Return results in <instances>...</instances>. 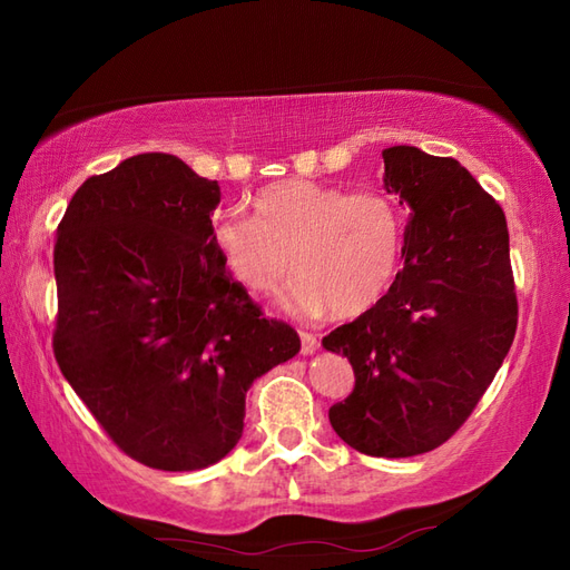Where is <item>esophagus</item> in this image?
Here are the masks:
<instances>
[{
	"mask_svg": "<svg viewBox=\"0 0 570 570\" xmlns=\"http://www.w3.org/2000/svg\"><path fill=\"white\" fill-rule=\"evenodd\" d=\"M298 335H301V353H304V355H313L321 347L318 335H313L308 331H301Z\"/></svg>",
	"mask_w": 570,
	"mask_h": 570,
	"instance_id": "1",
	"label": "esophagus"
}]
</instances>
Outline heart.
<instances>
[{
	"label": "heart",
	"mask_w": 570,
	"mask_h": 570,
	"mask_svg": "<svg viewBox=\"0 0 570 570\" xmlns=\"http://www.w3.org/2000/svg\"><path fill=\"white\" fill-rule=\"evenodd\" d=\"M252 217L217 215L210 245L249 294H274L292 269L288 306L321 316L357 318L390 292L402 266L404 220L382 190L286 178L252 196Z\"/></svg>",
	"instance_id": "b5f03b06"
}]
</instances>
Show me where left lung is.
Listing matches in <instances>:
<instances>
[{
    "instance_id": "1",
    "label": "left lung",
    "mask_w": 570,
    "mask_h": 570,
    "mask_svg": "<svg viewBox=\"0 0 570 570\" xmlns=\"http://www.w3.org/2000/svg\"><path fill=\"white\" fill-rule=\"evenodd\" d=\"M406 203L404 269L377 306L323 337L355 390L331 426L374 458L429 453L463 426L510 353L517 294L507 220L468 168L416 147L382 151Z\"/></svg>"
}]
</instances>
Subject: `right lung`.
Wrapping results in <instances>:
<instances>
[{"mask_svg":"<svg viewBox=\"0 0 570 570\" xmlns=\"http://www.w3.org/2000/svg\"><path fill=\"white\" fill-rule=\"evenodd\" d=\"M217 180L171 154L92 176L58 225L56 362L107 435L139 463L223 460L252 382L301 341L264 318L210 245Z\"/></svg>","mask_w":570,"mask_h":570,"instance_id":"add662e5","label":"right lung"}]
</instances>
